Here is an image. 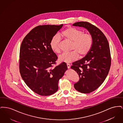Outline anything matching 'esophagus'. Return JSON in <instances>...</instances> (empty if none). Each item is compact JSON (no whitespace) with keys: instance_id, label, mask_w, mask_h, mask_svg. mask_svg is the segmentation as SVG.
Here are the masks:
<instances>
[{"instance_id":"34e87169","label":"esophagus","mask_w":123,"mask_h":123,"mask_svg":"<svg viewBox=\"0 0 123 123\" xmlns=\"http://www.w3.org/2000/svg\"><path fill=\"white\" fill-rule=\"evenodd\" d=\"M67 67L68 69H70V64H67Z\"/></svg>"}]
</instances>
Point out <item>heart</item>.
<instances>
[{"label":"heart","mask_w":123,"mask_h":123,"mask_svg":"<svg viewBox=\"0 0 123 123\" xmlns=\"http://www.w3.org/2000/svg\"><path fill=\"white\" fill-rule=\"evenodd\" d=\"M60 36L66 40L72 42L70 53H62L59 57V61L70 63L80 57H85L90 52L93 45V38L88 33L83 32L75 28L69 27L60 34ZM59 35L54 36L50 42V47L53 52L59 53L61 52L60 47V37Z\"/></svg>","instance_id":"obj_1"}]
</instances>
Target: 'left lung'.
<instances>
[{
	"instance_id": "8db88e82",
	"label": "left lung",
	"mask_w": 123,
	"mask_h": 123,
	"mask_svg": "<svg viewBox=\"0 0 123 123\" xmlns=\"http://www.w3.org/2000/svg\"><path fill=\"white\" fill-rule=\"evenodd\" d=\"M73 26L87 29L93 38V45L88 54L72 63L71 69L78 74L80 81L74 84L78 92L88 94L99 87L110 70L111 57L108 41L102 32L87 22H77Z\"/></svg>"
}]
</instances>
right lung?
<instances>
[{
	"label": "right lung",
	"instance_id": "1",
	"mask_svg": "<svg viewBox=\"0 0 123 123\" xmlns=\"http://www.w3.org/2000/svg\"><path fill=\"white\" fill-rule=\"evenodd\" d=\"M63 25L38 26L24 37L21 45V76L33 91L41 96L57 91L59 80L68 69L64 62L53 66L58 57L50 47L52 39Z\"/></svg>",
	"mask_w": 123,
	"mask_h": 123
}]
</instances>
